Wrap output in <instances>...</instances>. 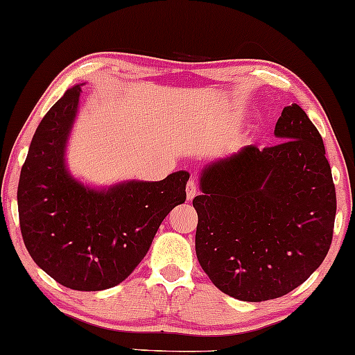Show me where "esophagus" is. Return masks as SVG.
I'll list each match as a JSON object with an SVG mask.
<instances>
[{"instance_id": "34e87169", "label": "esophagus", "mask_w": 355, "mask_h": 355, "mask_svg": "<svg viewBox=\"0 0 355 355\" xmlns=\"http://www.w3.org/2000/svg\"><path fill=\"white\" fill-rule=\"evenodd\" d=\"M186 196H187V200H192L197 196V184H196V181H189L187 182Z\"/></svg>"}]
</instances>
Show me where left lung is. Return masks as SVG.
Wrapping results in <instances>:
<instances>
[{"label":"left lung","instance_id":"left-lung-1","mask_svg":"<svg viewBox=\"0 0 355 355\" xmlns=\"http://www.w3.org/2000/svg\"><path fill=\"white\" fill-rule=\"evenodd\" d=\"M280 144L245 146L204 168L196 254L217 288L243 302L292 292L328 254L336 189L318 128L298 104L284 107Z\"/></svg>","mask_w":355,"mask_h":355}]
</instances>
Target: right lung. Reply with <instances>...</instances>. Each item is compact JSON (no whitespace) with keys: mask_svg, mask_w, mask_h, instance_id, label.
I'll return each mask as SVG.
<instances>
[{"mask_svg":"<svg viewBox=\"0 0 355 355\" xmlns=\"http://www.w3.org/2000/svg\"><path fill=\"white\" fill-rule=\"evenodd\" d=\"M81 87L55 103L32 137L17 186L22 239L40 269L68 288L96 292L125 280L161 222L186 200L187 171L156 182L89 189L65 166Z\"/></svg>","mask_w":355,"mask_h":355,"instance_id":"add662e5","label":"right lung"}]
</instances>
